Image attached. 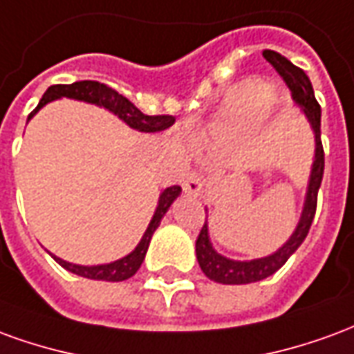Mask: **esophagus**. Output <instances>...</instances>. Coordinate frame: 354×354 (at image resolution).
Listing matches in <instances>:
<instances>
[{"label": "esophagus", "instance_id": "34e87169", "mask_svg": "<svg viewBox=\"0 0 354 354\" xmlns=\"http://www.w3.org/2000/svg\"><path fill=\"white\" fill-rule=\"evenodd\" d=\"M184 192L187 195H192V197H199L201 193H203V185H205V180L201 174L197 172H189V174H185L184 178Z\"/></svg>", "mask_w": 354, "mask_h": 354}]
</instances>
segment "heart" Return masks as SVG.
<instances>
[{"instance_id": "obj_1", "label": "heart", "mask_w": 354, "mask_h": 354, "mask_svg": "<svg viewBox=\"0 0 354 354\" xmlns=\"http://www.w3.org/2000/svg\"><path fill=\"white\" fill-rule=\"evenodd\" d=\"M273 100L271 88L263 83H243L233 88L223 102L216 121L210 124L208 138L222 136L231 131H237L241 127L256 123L266 108Z\"/></svg>"}]
</instances>
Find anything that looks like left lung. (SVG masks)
Masks as SVG:
<instances>
[{"instance_id": "1", "label": "left lung", "mask_w": 354, "mask_h": 354, "mask_svg": "<svg viewBox=\"0 0 354 354\" xmlns=\"http://www.w3.org/2000/svg\"><path fill=\"white\" fill-rule=\"evenodd\" d=\"M263 58L281 73L282 80L286 81V85L292 91V100L296 102V106L304 111V115L311 124L313 134H315V157H313L311 172H309L304 208H301L296 230L290 235L288 241L281 248H277L273 254L263 256V258H254V260H231L212 246L208 223L205 222L195 243V254H197V261L203 273L207 274L210 281L220 282V284H248V282L263 281L286 263V260L296 252L309 233L315 210H317V195H319L320 182L324 174V149L320 142V106L315 98L311 81L305 75L304 70H299L288 58H284L274 50H263Z\"/></svg>"}]
</instances>
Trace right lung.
<instances>
[{
	"instance_id": "1",
	"label": "right lung",
	"mask_w": 354,
	"mask_h": 354,
	"mask_svg": "<svg viewBox=\"0 0 354 354\" xmlns=\"http://www.w3.org/2000/svg\"><path fill=\"white\" fill-rule=\"evenodd\" d=\"M58 98H72V100L87 102V104H94L98 108L108 109L109 113L119 117L127 127H131V129L138 132H161L172 127L174 121H176L172 115H146V113H142L131 100L124 98L123 94H119L117 91L109 88L104 83H98V81H75L72 85H53V87L45 91L43 98L37 104V108L28 117V121L43 106H47L49 102L58 100ZM180 193H182L180 185H172V187H167L165 192H161L159 201H157V208H155L153 216H151V220L147 223V230L144 231L140 243L134 246L132 252H129L123 258H119V260L109 261V263H100V266H80V263H70V261L62 260V258H58L55 254H49L55 258L58 266L68 269L70 273L85 277V279L108 282L127 281L140 269L142 261L146 258L147 246H149V241L153 237L155 230L159 227V223L165 218V214L169 212L170 205L180 197Z\"/></svg>"
}]
</instances>
